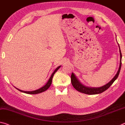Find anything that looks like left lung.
Wrapping results in <instances>:
<instances>
[{"label": "left lung", "mask_w": 125, "mask_h": 125, "mask_svg": "<svg viewBox=\"0 0 125 125\" xmlns=\"http://www.w3.org/2000/svg\"><path fill=\"white\" fill-rule=\"evenodd\" d=\"M119 46V44H118ZM120 48V46H119ZM120 66L118 68V70L115 76V77L113 78L108 83L100 87H86L83 85L79 81V80L77 79V77L75 76L73 73L71 74V83H72V86H73L76 90H77L79 92L83 93L85 94H99L101 93H102L104 91H105L106 90L110 87L111 86L112 84L114 82L119 75V73L120 72L121 67V59H122V54L121 52V50L120 48Z\"/></svg>", "instance_id": "8db88e82"}]
</instances>
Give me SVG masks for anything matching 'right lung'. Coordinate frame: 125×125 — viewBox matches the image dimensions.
I'll return each instance as SVG.
<instances>
[{"instance_id":"add662e5","label":"right lung","mask_w":125,"mask_h":125,"mask_svg":"<svg viewBox=\"0 0 125 125\" xmlns=\"http://www.w3.org/2000/svg\"><path fill=\"white\" fill-rule=\"evenodd\" d=\"M61 67V66H58L56 69H55L54 72H53L52 75H51V76L50 77V78H49V80L48 81V82H47V83L45 84L44 86L42 87L41 88L38 89V90H37L33 91H22V90H19V89H18L17 88H16L18 90H19V91H21V92H23V93H25V94H40V93H42V92H44L45 91H46L47 89H48L49 87H50L51 84H52V78H53V76H54V74H55V73L58 70V69L60 68Z\"/></svg>"}]
</instances>
